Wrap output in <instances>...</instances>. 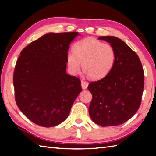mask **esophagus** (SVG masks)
Returning a JSON list of instances; mask_svg holds the SVG:
<instances>
[{"instance_id": "34e87169", "label": "esophagus", "mask_w": 156, "mask_h": 156, "mask_svg": "<svg viewBox=\"0 0 156 156\" xmlns=\"http://www.w3.org/2000/svg\"><path fill=\"white\" fill-rule=\"evenodd\" d=\"M89 85V83L86 81H84V80H82L81 81V87L83 89H86L87 88V87H88Z\"/></svg>"}]
</instances>
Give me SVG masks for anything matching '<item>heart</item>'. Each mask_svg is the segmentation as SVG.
<instances>
[{
  "mask_svg": "<svg viewBox=\"0 0 156 156\" xmlns=\"http://www.w3.org/2000/svg\"><path fill=\"white\" fill-rule=\"evenodd\" d=\"M115 61V49L111 44H104L91 37L77 41L73 46V51H68L66 55L67 66L70 73H77L82 62L85 73L94 80L107 75Z\"/></svg>",
  "mask_w": 156,
  "mask_h": 156,
  "instance_id": "obj_1",
  "label": "heart"
}]
</instances>
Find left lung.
<instances>
[{"mask_svg":"<svg viewBox=\"0 0 156 156\" xmlns=\"http://www.w3.org/2000/svg\"><path fill=\"white\" fill-rule=\"evenodd\" d=\"M115 48L116 61L104 78L91 82L88 90L92 94L89 113L100 126L122 124L138 110L144 86V73L138 55L119 37L101 36Z\"/></svg>","mask_w":156,"mask_h":156,"instance_id":"obj_1","label":"left lung"}]
</instances>
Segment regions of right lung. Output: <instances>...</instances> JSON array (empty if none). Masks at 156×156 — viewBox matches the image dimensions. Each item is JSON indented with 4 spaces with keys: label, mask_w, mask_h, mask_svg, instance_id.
Returning a JSON list of instances; mask_svg holds the SVG:
<instances>
[{
    "label": "right lung",
    "mask_w": 156,
    "mask_h": 156,
    "mask_svg": "<svg viewBox=\"0 0 156 156\" xmlns=\"http://www.w3.org/2000/svg\"><path fill=\"white\" fill-rule=\"evenodd\" d=\"M77 32L48 33L22 49L14 71L19 109L43 127L55 126L69 116L81 92V81L66 73V55Z\"/></svg>",
    "instance_id": "obj_1"
}]
</instances>
